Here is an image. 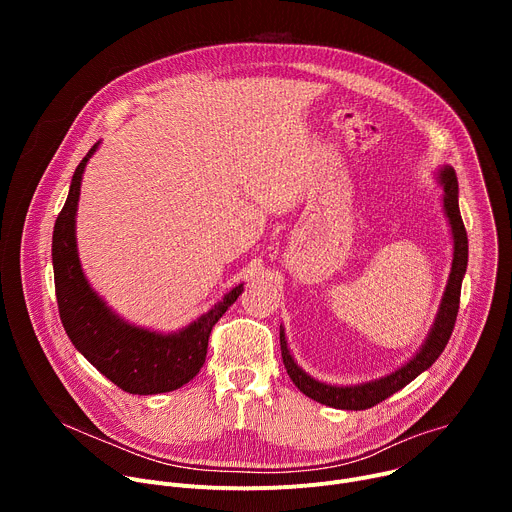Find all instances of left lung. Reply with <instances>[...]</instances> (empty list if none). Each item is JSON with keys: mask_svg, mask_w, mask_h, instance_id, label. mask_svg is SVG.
Instances as JSON below:
<instances>
[{"mask_svg": "<svg viewBox=\"0 0 512 512\" xmlns=\"http://www.w3.org/2000/svg\"><path fill=\"white\" fill-rule=\"evenodd\" d=\"M440 178H442V186H444V208L450 218L452 235H454V263H452L450 281H448L446 294H444V302L440 306V312H437V318H435V324L431 328L427 342L417 352V356H413L393 375H387L375 383L358 385V387H332V385L314 381L298 367L287 350L285 334L281 330L279 344H281V358L285 364V371H287L289 379L294 381V385L310 399L330 405V407H336V409H350V411L375 407L377 403L385 401L387 397H391L393 393H397L399 389L409 385L417 375L427 371L437 360V356L444 352V348L454 332L456 316L460 310L462 279H464L466 265H468V235H466V227H464L460 206H458V178H456L454 168L446 166L442 170Z\"/></svg>", "mask_w": 512, "mask_h": 512, "instance_id": "8db88e82", "label": "left lung"}]
</instances>
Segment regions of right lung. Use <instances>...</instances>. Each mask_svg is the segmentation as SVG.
I'll list each match as a JSON object with an SVG mask.
<instances>
[{"mask_svg":"<svg viewBox=\"0 0 512 512\" xmlns=\"http://www.w3.org/2000/svg\"><path fill=\"white\" fill-rule=\"evenodd\" d=\"M97 145L81 160L52 235L54 287L62 326L75 348L111 383L131 395L174 391L194 379L204 364L212 326L241 296L231 289L208 314L178 334H156L121 322L89 287L75 241V216L81 180Z\"/></svg>","mask_w":512,"mask_h":512,"instance_id":"1","label":"right lung"}]
</instances>
